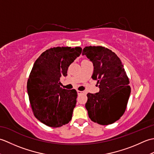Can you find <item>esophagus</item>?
Returning <instances> with one entry per match:
<instances>
[{
    "instance_id": "obj_1",
    "label": "esophagus",
    "mask_w": 154,
    "mask_h": 154,
    "mask_svg": "<svg viewBox=\"0 0 154 154\" xmlns=\"http://www.w3.org/2000/svg\"><path fill=\"white\" fill-rule=\"evenodd\" d=\"M83 93V91H77V94H81Z\"/></svg>"
}]
</instances>
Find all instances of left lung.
Returning a JSON list of instances; mask_svg holds the SVG:
<instances>
[{
  "label": "left lung",
  "mask_w": 154,
  "mask_h": 154,
  "mask_svg": "<svg viewBox=\"0 0 154 154\" xmlns=\"http://www.w3.org/2000/svg\"><path fill=\"white\" fill-rule=\"evenodd\" d=\"M93 62L92 78L97 81L99 92L88 93L86 109L91 120L101 125L112 124L123 115L131 92L120 58L103 46H87L83 50Z\"/></svg>",
  "instance_id": "left-lung-1"
}]
</instances>
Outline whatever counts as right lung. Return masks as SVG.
I'll list each match as a JSON object with an SVG mask.
<instances>
[{
	"label": "right lung",
	"instance_id": "right-lung-1",
	"mask_svg": "<svg viewBox=\"0 0 154 154\" xmlns=\"http://www.w3.org/2000/svg\"><path fill=\"white\" fill-rule=\"evenodd\" d=\"M82 51L80 47H56L43 52L33 65L27 82L29 100L35 117L50 127L69 122L77 103L76 90L62 89L61 76Z\"/></svg>",
	"mask_w": 154,
	"mask_h": 154
}]
</instances>
